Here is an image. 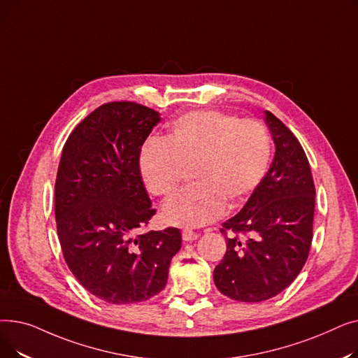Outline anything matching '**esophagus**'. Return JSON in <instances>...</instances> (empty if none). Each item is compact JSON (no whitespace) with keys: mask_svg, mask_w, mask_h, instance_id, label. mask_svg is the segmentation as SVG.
Segmentation results:
<instances>
[{"mask_svg":"<svg viewBox=\"0 0 358 358\" xmlns=\"http://www.w3.org/2000/svg\"><path fill=\"white\" fill-rule=\"evenodd\" d=\"M197 238H199L197 232H194V231H192V229H184V231H182V239H184L185 242H193V241H196Z\"/></svg>","mask_w":358,"mask_h":358,"instance_id":"obj_1","label":"esophagus"}]
</instances>
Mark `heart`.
<instances>
[{
	"label": "heart",
	"mask_w": 358,
	"mask_h": 358,
	"mask_svg": "<svg viewBox=\"0 0 358 358\" xmlns=\"http://www.w3.org/2000/svg\"><path fill=\"white\" fill-rule=\"evenodd\" d=\"M271 138L264 123L219 110H197L178 117L165 139H149L139 155L148 190L166 199L192 168L193 182L162 208L165 222L196 228L235 209L264 180Z\"/></svg>",
	"instance_id": "heart-1"
}]
</instances>
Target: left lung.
Instances as JSON below:
<instances>
[{"label": "left lung", "mask_w": 358, "mask_h": 358, "mask_svg": "<svg viewBox=\"0 0 358 358\" xmlns=\"http://www.w3.org/2000/svg\"><path fill=\"white\" fill-rule=\"evenodd\" d=\"M275 155L247 204L222 223L227 254L213 280L238 302H264L289 287L312 243L315 184L308 157L290 129L266 111Z\"/></svg>", "instance_id": "left-lung-1"}]
</instances>
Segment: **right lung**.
Returning a JSON list of instances; mask_svg holds the SVG:
<instances>
[{"label": "right lung", "mask_w": 358, "mask_h": 358, "mask_svg": "<svg viewBox=\"0 0 358 358\" xmlns=\"http://www.w3.org/2000/svg\"><path fill=\"white\" fill-rule=\"evenodd\" d=\"M159 113L110 101L66 139L55 182V217L69 270L113 305L145 302L166 285L181 248L177 228L145 229L155 215L139 169L141 149Z\"/></svg>", "instance_id": "1"}]
</instances>
